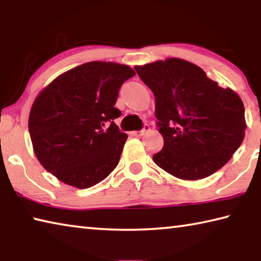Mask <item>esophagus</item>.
Wrapping results in <instances>:
<instances>
[{
  "instance_id": "obj_1",
  "label": "esophagus",
  "mask_w": 261,
  "mask_h": 261,
  "mask_svg": "<svg viewBox=\"0 0 261 261\" xmlns=\"http://www.w3.org/2000/svg\"><path fill=\"white\" fill-rule=\"evenodd\" d=\"M149 130V126L148 125H145L144 126V129L143 130H140V131H132L131 134H132V136H136V137H140V136H143V135H145L146 134V132Z\"/></svg>"
}]
</instances>
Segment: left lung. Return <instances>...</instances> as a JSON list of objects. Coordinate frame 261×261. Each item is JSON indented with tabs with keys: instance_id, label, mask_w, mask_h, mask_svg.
Here are the masks:
<instances>
[{
	"instance_id": "left-lung-1",
	"label": "left lung",
	"mask_w": 261,
	"mask_h": 261,
	"mask_svg": "<svg viewBox=\"0 0 261 261\" xmlns=\"http://www.w3.org/2000/svg\"><path fill=\"white\" fill-rule=\"evenodd\" d=\"M155 96L163 148L153 161L175 177L205 178L221 169L241 146L246 122L243 101L198 65L170 57L136 65Z\"/></svg>"
}]
</instances>
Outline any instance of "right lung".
<instances>
[{
    "label": "right lung",
    "instance_id": "add662e5",
    "mask_svg": "<svg viewBox=\"0 0 261 261\" xmlns=\"http://www.w3.org/2000/svg\"><path fill=\"white\" fill-rule=\"evenodd\" d=\"M136 72L114 62H87L60 74L38 94L29 130L35 156L68 185L88 189L117 167L127 139L115 124L123 83Z\"/></svg>",
    "mask_w": 261,
    "mask_h": 261
}]
</instances>
